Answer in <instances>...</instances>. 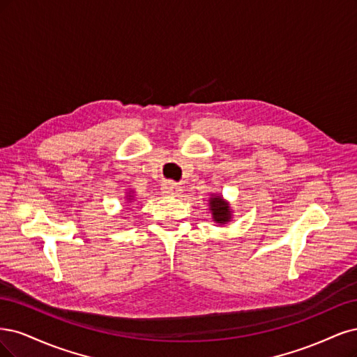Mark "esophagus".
Instances as JSON below:
<instances>
[{"label": "esophagus", "mask_w": 357, "mask_h": 357, "mask_svg": "<svg viewBox=\"0 0 357 357\" xmlns=\"http://www.w3.org/2000/svg\"><path fill=\"white\" fill-rule=\"evenodd\" d=\"M181 191H182V187L172 181H166L162 185V192L165 195H170V197H176L178 194H181Z\"/></svg>", "instance_id": "esophagus-1"}]
</instances>
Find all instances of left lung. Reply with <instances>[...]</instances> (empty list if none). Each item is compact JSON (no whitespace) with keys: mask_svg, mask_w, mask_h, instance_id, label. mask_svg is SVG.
<instances>
[{"mask_svg":"<svg viewBox=\"0 0 357 357\" xmlns=\"http://www.w3.org/2000/svg\"><path fill=\"white\" fill-rule=\"evenodd\" d=\"M209 209L212 212L213 221L218 224H227L231 221L233 218V211L229 208L228 202H225L221 195L218 194H211V200H209Z\"/></svg>","mask_w":357,"mask_h":357,"instance_id":"8db88e82","label":"left lung"}]
</instances>
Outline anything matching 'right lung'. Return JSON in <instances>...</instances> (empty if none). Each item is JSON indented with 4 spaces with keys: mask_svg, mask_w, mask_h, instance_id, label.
<instances>
[{
    "mask_svg": "<svg viewBox=\"0 0 357 357\" xmlns=\"http://www.w3.org/2000/svg\"><path fill=\"white\" fill-rule=\"evenodd\" d=\"M129 197H130V195H129Z\"/></svg>",
    "mask_w": 357,
    "mask_h": 357,
    "instance_id": "add662e5",
    "label": "right lung"
}]
</instances>
